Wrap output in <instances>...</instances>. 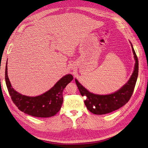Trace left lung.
I'll return each instance as SVG.
<instances>
[{"instance_id": "left-lung-1", "label": "left lung", "mask_w": 148, "mask_h": 148, "mask_svg": "<svg viewBox=\"0 0 148 148\" xmlns=\"http://www.w3.org/2000/svg\"><path fill=\"white\" fill-rule=\"evenodd\" d=\"M135 60L133 72L128 82L116 92L106 95H100L89 92L77 79L75 82L82 96H86L84 104L86 108L94 114L103 115L120 109L126 104L133 95L138 75V60L130 42Z\"/></svg>"}]
</instances>
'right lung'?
<instances>
[{
    "label": "right lung",
    "mask_w": 148,
    "mask_h": 148,
    "mask_svg": "<svg viewBox=\"0 0 148 148\" xmlns=\"http://www.w3.org/2000/svg\"><path fill=\"white\" fill-rule=\"evenodd\" d=\"M5 78L8 92L18 109L26 114L41 118L52 117L60 110L63 103L62 92L66 85L73 79L71 74L66 75L49 91L41 95L31 97L21 95L13 88L8 77L7 63Z\"/></svg>",
    "instance_id": "add662e5"
}]
</instances>
